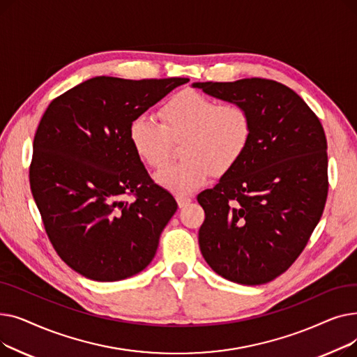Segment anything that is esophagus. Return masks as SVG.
<instances>
[{
    "mask_svg": "<svg viewBox=\"0 0 357 357\" xmlns=\"http://www.w3.org/2000/svg\"><path fill=\"white\" fill-rule=\"evenodd\" d=\"M176 201H178V205H179V207L182 208V207H185V205H188L192 199H191V197H186V195H178V197H176Z\"/></svg>",
    "mask_w": 357,
    "mask_h": 357,
    "instance_id": "34e87169",
    "label": "esophagus"
}]
</instances>
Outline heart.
I'll return each instance as SVG.
<instances>
[{
    "label": "heart",
    "mask_w": 357,
    "mask_h": 357,
    "mask_svg": "<svg viewBox=\"0 0 357 357\" xmlns=\"http://www.w3.org/2000/svg\"><path fill=\"white\" fill-rule=\"evenodd\" d=\"M159 124L146 114L128 127L136 155L160 169L171 156L172 142L181 143L182 160L156 174V181L175 194H188L213 174L230 172L245 155L252 137L250 111L237 102L218 104L197 91H182L159 109Z\"/></svg>",
    "instance_id": "b5f03b06"
}]
</instances>
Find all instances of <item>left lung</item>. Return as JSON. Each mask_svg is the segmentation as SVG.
I'll return each mask as SVG.
<instances>
[{
	"label": "left lung",
	"instance_id": "left-lung-1",
	"mask_svg": "<svg viewBox=\"0 0 357 357\" xmlns=\"http://www.w3.org/2000/svg\"><path fill=\"white\" fill-rule=\"evenodd\" d=\"M208 96L245 105L252 137L245 155L197 199L205 211L199 249L220 276L261 285L301 255L327 192L323 126L291 88L272 79L194 82Z\"/></svg>",
	"mask_w": 357,
	"mask_h": 357
}]
</instances>
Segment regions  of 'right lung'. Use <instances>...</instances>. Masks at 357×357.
I'll return each mask as SVG.
<instances>
[{"mask_svg":"<svg viewBox=\"0 0 357 357\" xmlns=\"http://www.w3.org/2000/svg\"><path fill=\"white\" fill-rule=\"evenodd\" d=\"M190 79L91 78L54 98L37 127L30 188L65 264L112 282L142 272L178 204L128 139L136 117ZM137 199L128 203L124 195Z\"/></svg>","mask_w":357,"mask_h":357,"instance_id":"obj_1","label":"right lung"}]
</instances>
